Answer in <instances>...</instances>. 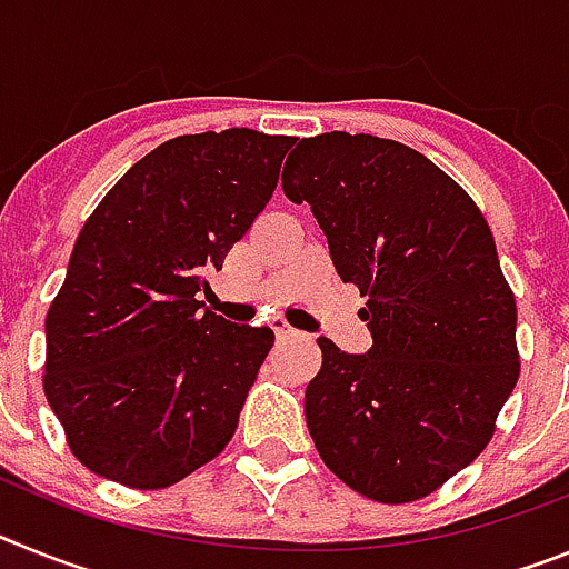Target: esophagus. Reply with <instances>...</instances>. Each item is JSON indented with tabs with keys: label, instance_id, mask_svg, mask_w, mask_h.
<instances>
[{
	"label": "esophagus",
	"instance_id": "34e87169",
	"mask_svg": "<svg viewBox=\"0 0 569 569\" xmlns=\"http://www.w3.org/2000/svg\"><path fill=\"white\" fill-rule=\"evenodd\" d=\"M273 330H276V339H290V336H296V330L290 328L284 319H273Z\"/></svg>",
	"mask_w": 569,
	"mask_h": 569
}]
</instances>
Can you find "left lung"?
<instances>
[{
  "mask_svg": "<svg viewBox=\"0 0 569 569\" xmlns=\"http://www.w3.org/2000/svg\"><path fill=\"white\" fill-rule=\"evenodd\" d=\"M281 188L308 202L341 281L367 296V353L319 339L305 393L321 461L356 492L407 505L465 470L519 381L516 299L470 196L427 156L370 133H321Z\"/></svg>",
  "mask_w": 569,
  "mask_h": 569,
  "instance_id": "left-lung-1",
  "label": "left lung"
}]
</instances>
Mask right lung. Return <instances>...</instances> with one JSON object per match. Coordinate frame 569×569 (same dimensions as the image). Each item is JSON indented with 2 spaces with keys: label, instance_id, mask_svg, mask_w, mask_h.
Masks as SVG:
<instances>
[{
  "label": "right lung",
  "instance_id": "obj_1",
  "mask_svg": "<svg viewBox=\"0 0 569 569\" xmlns=\"http://www.w3.org/2000/svg\"><path fill=\"white\" fill-rule=\"evenodd\" d=\"M293 136H176L90 213L44 319V396L97 476L136 490L222 453L273 330L204 308L208 273L273 196Z\"/></svg>",
  "mask_w": 569,
  "mask_h": 569
}]
</instances>
